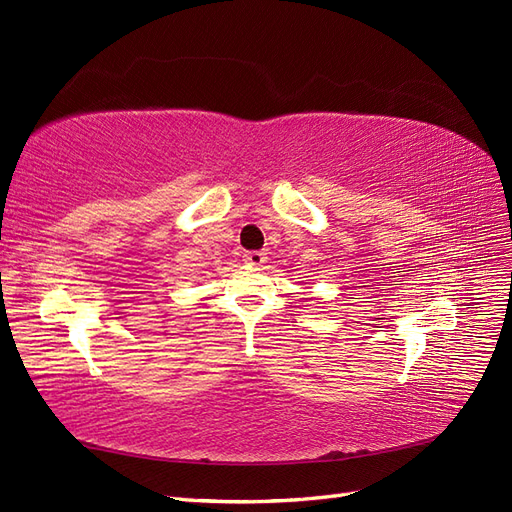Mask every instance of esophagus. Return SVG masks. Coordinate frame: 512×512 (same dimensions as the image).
<instances>
[{"mask_svg": "<svg viewBox=\"0 0 512 512\" xmlns=\"http://www.w3.org/2000/svg\"><path fill=\"white\" fill-rule=\"evenodd\" d=\"M245 264H250V267H260V264L267 262V254L264 252H248L243 256Z\"/></svg>", "mask_w": 512, "mask_h": 512, "instance_id": "1", "label": "esophagus"}]
</instances>
